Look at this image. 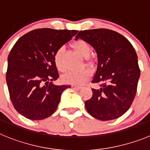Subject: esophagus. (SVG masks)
Here are the masks:
<instances>
[{"label": "esophagus", "instance_id": "obj_1", "mask_svg": "<svg viewBox=\"0 0 150 150\" xmlns=\"http://www.w3.org/2000/svg\"><path fill=\"white\" fill-rule=\"evenodd\" d=\"M72 88L74 89H80L82 88V86H79V85H72Z\"/></svg>", "mask_w": 150, "mask_h": 150}]
</instances>
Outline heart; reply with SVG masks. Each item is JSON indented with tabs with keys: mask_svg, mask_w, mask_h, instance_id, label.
<instances>
[{
	"mask_svg": "<svg viewBox=\"0 0 150 150\" xmlns=\"http://www.w3.org/2000/svg\"><path fill=\"white\" fill-rule=\"evenodd\" d=\"M71 47L75 50V52L81 54V56L86 58L90 54L91 48L90 46L83 40H76L72 42L70 44ZM63 50L62 47L58 48L56 50L55 53L54 54V63L56 68L58 69L59 72H64L66 71V67L63 63L62 55H63ZM88 63H91V60H86ZM91 76V71L88 69H83L79 71H75V72H69L64 75L62 77V81L66 83H70L74 85H81L87 81Z\"/></svg>",
	"mask_w": 150,
	"mask_h": 150,
	"instance_id": "1",
	"label": "heart"
}]
</instances>
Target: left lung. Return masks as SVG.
I'll return each mask as SVG.
<instances>
[{"mask_svg":"<svg viewBox=\"0 0 150 150\" xmlns=\"http://www.w3.org/2000/svg\"><path fill=\"white\" fill-rule=\"evenodd\" d=\"M78 38L94 47L98 54L92 83L99 86L92 89V98L85 101L86 110L100 121L118 118L136 95L140 68L135 49L122 35L107 29L80 31Z\"/></svg>","mask_w":150,"mask_h":150,"instance_id":"1","label":"left lung"}]
</instances>
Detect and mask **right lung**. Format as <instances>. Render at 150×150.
Instances as JSON below:
<instances>
[{"label":"right lung","mask_w":150,"mask_h":150,"mask_svg":"<svg viewBox=\"0 0 150 150\" xmlns=\"http://www.w3.org/2000/svg\"><path fill=\"white\" fill-rule=\"evenodd\" d=\"M77 30L38 29L17 40L8 56L6 83L15 110L30 120H42L56 110L62 92L70 85L52 83L59 78L54 63L56 50Z\"/></svg>","instance_id":"obj_1"}]
</instances>
